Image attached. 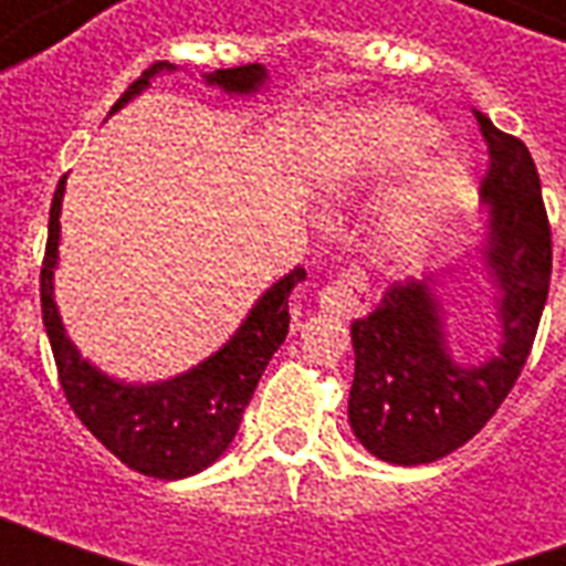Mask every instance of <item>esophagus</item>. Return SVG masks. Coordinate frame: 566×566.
Listing matches in <instances>:
<instances>
[{"label":"esophagus","mask_w":566,"mask_h":566,"mask_svg":"<svg viewBox=\"0 0 566 566\" xmlns=\"http://www.w3.org/2000/svg\"><path fill=\"white\" fill-rule=\"evenodd\" d=\"M369 282L364 272L352 266L339 279H333L327 287H321L318 303L333 318H357L369 312Z\"/></svg>","instance_id":"1"}]
</instances>
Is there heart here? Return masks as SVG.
<instances>
[{"instance_id": "b5f03b06", "label": "heart", "mask_w": 566, "mask_h": 566, "mask_svg": "<svg viewBox=\"0 0 566 566\" xmlns=\"http://www.w3.org/2000/svg\"><path fill=\"white\" fill-rule=\"evenodd\" d=\"M442 129L424 112L409 105H376L348 115L324 136L315 154V172L327 187H348L381 181L403 166H412L437 148ZM467 172L458 157H437L424 163L391 199L388 230L403 242H421L461 197Z\"/></svg>"}]
</instances>
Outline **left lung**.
<instances>
[{"mask_svg": "<svg viewBox=\"0 0 566 566\" xmlns=\"http://www.w3.org/2000/svg\"><path fill=\"white\" fill-rule=\"evenodd\" d=\"M475 120L488 145L482 260L497 291V355L485 364L454 360L433 272L394 282L379 306L352 324L348 421L369 454L400 467L439 461L488 424L522 376L548 296L552 230L534 157L482 112Z\"/></svg>", "mask_w": 566, "mask_h": 566, "instance_id": "obj_1", "label": "left lung"}]
</instances>
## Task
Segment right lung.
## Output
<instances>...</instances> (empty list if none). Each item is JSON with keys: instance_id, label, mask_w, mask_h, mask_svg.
I'll use <instances>...</instances> for the list:
<instances>
[{"instance_id": "obj_1", "label": "right lung", "mask_w": 566, "mask_h": 566, "mask_svg": "<svg viewBox=\"0 0 566 566\" xmlns=\"http://www.w3.org/2000/svg\"><path fill=\"white\" fill-rule=\"evenodd\" d=\"M160 72H175V66L163 60L145 69L142 78L133 81L129 91L112 105V115L133 96H139L150 78ZM202 78L206 84L221 87L223 93L251 96L266 84V69L260 63H248V66L218 69ZM63 193H66V175L56 185L51 221H48V248L42 260V321L69 406L75 409L81 424L136 473L154 479H185L206 470L230 449L263 369L282 348L291 324L287 296L306 279V270L296 266L272 284L248 312L242 327L230 336V343L193 369L154 385L117 381L81 357L56 312L54 270L60 260Z\"/></svg>"}]
</instances>
